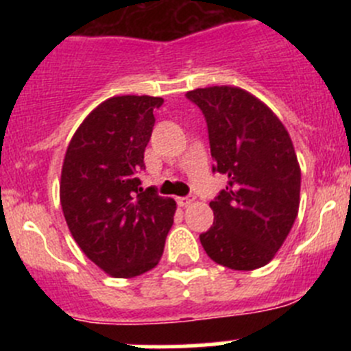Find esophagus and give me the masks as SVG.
Returning a JSON list of instances; mask_svg holds the SVG:
<instances>
[{
    "label": "esophagus",
    "mask_w": 351,
    "mask_h": 351,
    "mask_svg": "<svg viewBox=\"0 0 351 351\" xmlns=\"http://www.w3.org/2000/svg\"><path fill=\"white\" fill-rule=\"evenodd\" d=\"M193 200H195L193 197H178L176 198V204H178L180 207H189V205L193 204Z\"/></svg>",
    "instance_id": "34e87169"
}]
</instances>
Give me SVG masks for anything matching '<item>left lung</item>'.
I'll return each mask as SVG.
<instances>
[{
    "instance_id": "obj_1",
    "label": "left lung",
    "mask_w": 351,
    "mask_h": 351,
    "mask_svg": "<svg viewBox=\"0 0 351 351\" xmlns=\"http://www.w3.org/2000/svg\"><path fill=\"white\" fill-rule=\"evenodd\" d=\"M186 98L207 122L212 171L228 176L214 200L205 253L231 270L265 267L289 236L300 202V168L289 132L263 101L238 86H208Z\"/></svg>"
}]
</instances>
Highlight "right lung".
<instances>
[{"label":"right lung","instance_id":"1","mask_svg":"<svg viewBox=\"0 0 351 351\" xmlns=\"http://www.w3.org/2000/svg\"><path fill=\"white\" fill-rule=\"evenodd\" d=\"M159 97H113L74 132L62 162V212L74 241L97 267L132 278L161 260L176 202L143 190L137 173L154 127Z\"/></svg>","mask_w":351,"mask_h":351}]
</instances>
